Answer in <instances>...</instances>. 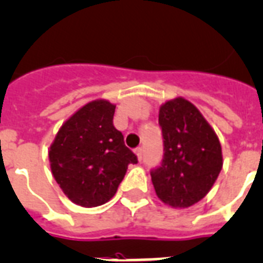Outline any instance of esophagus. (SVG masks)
I'll use <instances>...</instances> for the list:
<instances>
[{"instance_id":"obj_1","label":"esophagus","mask_w":263,"mask_h":263,"mask_svg":"<svg viewBox=\"0 0 263 263\" xmlns=\"http://www.w3.org/2000/svg\"><path fill=\"white\" fill-rule=\"evenodd\" d=\"M134 152H136L137 158H138V160H140V161H141V160H142V147H137V149Z\"/></svg>"}]
</instances>
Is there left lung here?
<instances>
[{"label": "left lung", "mask_w": 263, "mask_h": 263, "mask_svg": "<svg viewBox=\"0 0 263 263\" xmlns=\"http://www.w3.org/2000/svg\"><path fill=\"white\" fill-rule=\"evenodd\" d=\"M158 123L164 138L161 165L152 171L158 199L173 208H188L210 192L223 166L219 138L199 108L185 98L161 105Z\"/></svg>", "instance_id": "8db88e82"}]
</instances>
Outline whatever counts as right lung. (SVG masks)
<instances>
[{"mask_svg":"<svg viewBox=\"0 0 263 263\" xmlns=\"http://www.w3.org/2000/svg\"><path fill=\"white\" fill-rule=\"evenodd\" d=\"M116 105L95 99L63 123L49 146L52 175L69 200L98 207L116 195L137 156L112 125Z\"/></svg>","mask_w":263,"mask_h":263,"instance_id":"right-lung-1","label":"right lung"}]
</instances>
